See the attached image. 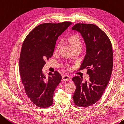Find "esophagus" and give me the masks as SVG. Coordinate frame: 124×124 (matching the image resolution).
Masks as SVG:
<instances>
[{"label":"esophagus","mask_w":124,"mask_h":124,"mask_svg":"<svg viewBox=\"0 0 124 124\" xmlns=\"http://www.w3.org/2000/svg\"><path fill=\"white\" fill-rule=\"evenodd\" d=\"M62 80H64V81H68V80H70L71 78L70 76L66 75H65L62 76Z\"/></svg>","instance_id":"esophagus-1"}]
</instances>
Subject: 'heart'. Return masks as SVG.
<instances>
[{
	"mask_svg": "<svg viewBox=\"0 0 124 124\" xmlns=\"http://www.w3.org/2000/svg\"><path fill=\"white\" fill-rule=\"evenodd\" d=\"M68 41L71 46L73 49L77 48H82V43H81V39L78 34H72L68 38ZM60 47V44H58L56 46L55 51L57 52Z\"/></svg>",
	"mask_w": 124,
	"mask_h": 124,
	"instance_id": "heart-1",
	"label": "heart"
}]
</instances>
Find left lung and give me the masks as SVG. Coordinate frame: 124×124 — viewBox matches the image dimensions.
<instances>
[{
    "label": "left lung",
    "instance_id": "1",
    "mask_svg": "<svg viewBox=\"0 0 124 124\" xmlns=\"http://www.w3.org/2000/svg\"><path fill=\"white\" fill-rule=\"evenodd\" d=\"M72 30L79 32L86 44V55L80 70L87 69L90 78H72L76 85L73 99L80 107H87L98 102L108 85L113 70V48L108 36L93 24L77 23Z\"/></svg>",
    "mask_w": 124,
    "mask_h": 124
}]
</instances>
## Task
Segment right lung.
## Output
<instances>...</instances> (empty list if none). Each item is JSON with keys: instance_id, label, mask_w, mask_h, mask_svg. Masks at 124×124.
Listing matches in <instances>:
<instances>
[{"instance_id": "obj_1", "label": "right lung", "mask_w": 124, "mask_h": 124, "mask_svg": "<svg viewBox=\"0 0 124 124\" xmlns=\"http://www.w3.org/2000/svg\"><path fill=\"white\" fill-rule=\"evenodd\" d=\"M72 24L71 22L40 24L30 32L22 44L19 60L22 83L30 101L40 108L52 105L55 89L62 80L58 71L50 72L48 78L42 73L45 60L53 54L59 36Z\"/></svg>"}]
</instances>
